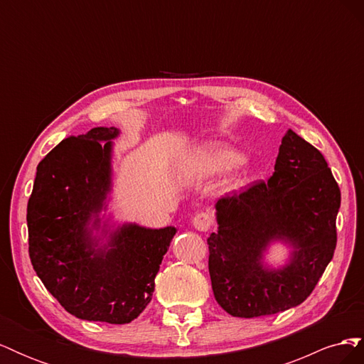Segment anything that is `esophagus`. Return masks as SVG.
<instances>
[{
	"label": "esophagus",
	"mask_w": 364,
	"mask_h": 364,
	"mask_svg": "<svg viewBox=\"0 0 364 364\" xmlns=\"http://www.w3.org/2000/svg\"><path fill=\"white\" fill-rule=\"evenodd\" d=\"M193 226L200 230V232H206V230L213 226V217L208 213H200L193 218Z\"/></svg>",
	"instance_id": "1"
}]
</instances>
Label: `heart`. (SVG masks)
<instances>
[{
  "instance_id": "obj_1",
  "label": "heart",
  "mask_w": 364,
  "mask_h": 364,
  "mask_svg": "<svg viewBox=\"0 0 364 364\" xmlns=\"http://www.w3.org/2000/svg\"><path fill=\"white\" fill-rule=\"evenodd\" d=\"M181 168L191 176H214L231 170L223 181L225 191H237L247 183L253 174V165L243 153L222 141L202 142L182 159Z\"/></svg>"
}]
</instances>
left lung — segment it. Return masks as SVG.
Masks as SVG:
<instances>
[{
	"label": "left lung",
	"instance_id": "left-lung-1",
	"mask_svg": "<svg viewBox=\"0 0 364 364\" xmlns=\"http://www.w3.org/2000/svg\"><path fill=\"white\" fill-rule=\"evenodd\" d=\"M340 190L323 155L291 129L267 182L215 203L208 238L215 301L235 317H259L302 304L333 259ZM289 249L281 267L269 247Z\"/></svg>",
	"mask_w": 364,
	"mask_h": 364
}]
</instances>
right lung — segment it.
<instances>
[{"mask_svg":"<svg viewBox=\"0 0 364 364\" xmlns=\"http://www.w3.org/2000/svg\"><path fill=\"white\" fill-rule=\"evenodd\" d=\"M121 130L94 127L43 158L27 205L28 253L39 279L70 314L129 323L151 301L174 226L118 222L111 211Z\"/></svg>","mask_w":364,"mask_h":364,"instance_id":"1","label":"right lung"}]
</instances>
